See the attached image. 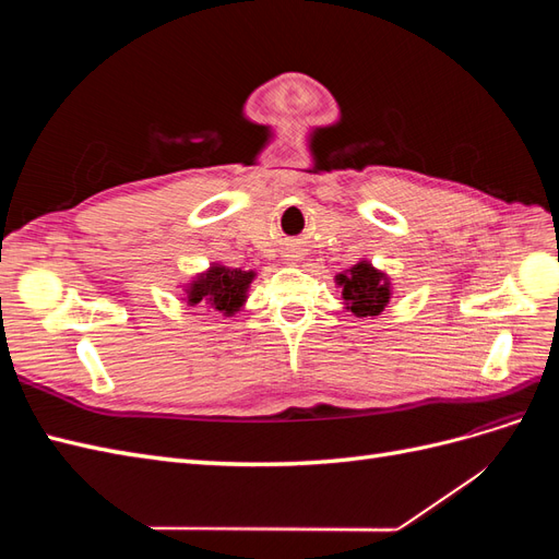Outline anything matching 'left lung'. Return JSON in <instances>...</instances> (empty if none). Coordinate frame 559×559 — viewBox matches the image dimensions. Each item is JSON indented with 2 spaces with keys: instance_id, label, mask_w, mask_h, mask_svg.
Returning <instances> with one entry per match:
<instances>
[{
  "instance_id": "1",
  "label": "left lung",
  "mask_w": 559,
  "mask_h": 559,
  "mask_svg": "<svg viewBox=\"0 0 559 559\" xmlns=\"http://www.w3.org/2000/svg\"><path fill=\"white\" fill-rule=\"evenodd\" d=\"M335 280L343 286L347 308L357 317H373L384 310L389 300V286L382 273H378L370 263L361 261L349 273L337 275Z\"/></svg>"
}]
</instances>
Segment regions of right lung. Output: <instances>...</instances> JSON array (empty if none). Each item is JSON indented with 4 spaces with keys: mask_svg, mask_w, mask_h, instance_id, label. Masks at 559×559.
<instances>
[{
    "mask_svg": "<svg viewBox=\"0 0 559 559\" xmlns=\"http://www.w3.org/2000/svg\"><path fill=\"white\" fill-rule=\"evenodd\" d=\"M251 280V270L214 265L207 275L193 282L189 289V302L191 306H198V302L205 306L207 302L210 308H216L218 312L233 314L245 302V292Z\"/></svg>",
    "mask_w": 559,
    "mask_h": 559,
    "instance_id": "add662e5",
    "label": "right lung"
}]
</instances>
